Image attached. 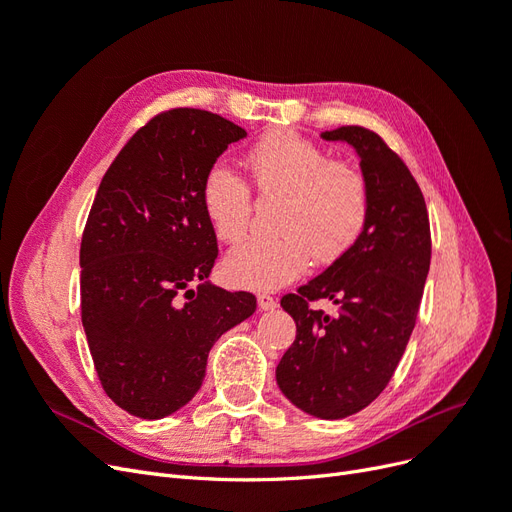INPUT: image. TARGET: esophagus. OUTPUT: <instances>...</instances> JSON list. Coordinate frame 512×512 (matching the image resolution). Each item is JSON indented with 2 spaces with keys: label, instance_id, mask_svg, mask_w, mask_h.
Returning a JSON list of instances; mask_svg holds the SVG:
<instances>
[{
  "label": "esophagus",
  "instance_id": "34e87169",
  "mask_svg": "<svg viewBox=\"0 0 512 512\" xmlns=\"http://www.w3.org/2000/svg\"><path fill=\"white\" fill-rule=\"evenodd\" d=\"M277 307V301L271 297V294H258V309L260 312H271V309Z\"/></svg>",
  "mask_w": 512,
  "mask_h": 512
}]
</instances>
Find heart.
I'll return each mask as SVG.
<instances>
[{"mask_svg": "<svg viewBox=\"0 0 512 512\" xmlns=\"http://www.w3.org/2000/svg\"><path fill=\"white\" fill-rule=\"evenodd\" d=\"M245 166L260 194L282 196L277 228L284 235L247 239L224 260L230 284L277 290L297 280L314 260L331 265L363 235L369 188L361 170L331 162L316 143L288 130H273L245 153ZM205 218L220 241H239L252 215V192L224 164L207 170L200 188Z\"/></svg>", "mask_w": 512, "mask_h": 512, "instance_id": "1", "label": "heart"}]
</instances>
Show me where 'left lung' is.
Here are the masks:
<instances>
[{
	"instance_id": "8db88e82",
	"label": "left lung",
	"mask_w": 512,
	"mask_h": 512,
	"mask_svg": "<svg viewBox=\"0 0 512 512\" xmlns=\"http://www.w3.org/2000/svg\"><path fill=\"white\" fill-rule=\"evenodd\" d=\"M320 138L348 143L359 156L369 215L342 258L282 299L297 337L275 380L299 410L337 421L367 408L393 378L421 305L431 237L421 190L376 132L344 126ZM316 298L333 300L338 316L309 308Z\"/></svg>"
}]
</instances>
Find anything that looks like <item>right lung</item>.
Returning a JSON list of instances; mask_svg holds the SVG:
<instances>
[{
	"instance_id": "obj_1",
	"label": "right lung",
	"mask_w": 512,
	"mask_h": 512,
	"mask_svg": "<svg viewBox=\"0 0 512 512\" xmlns=\"http://www.w3.org/2000/svg\"><path fill=\"white\" fill-rule=\"evenodd\" d=\"M245 136L198 108L153 117L119 151L91 205L81 241L83 329L102 389L138 418L156 421L188 404L213 344L256 312L254 294L207 280L218 239L200 203L207 170Z\"/></svg>"
}]
</instances>
